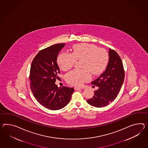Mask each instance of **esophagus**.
Segmentation results:
<instances>
[{
    "label": "esophagus",
    "mask_w": 148,
    "mask_h": 148,
    "mask_svg": "<svg viewBox=\"0 0 148 148\" xmlns=\"http://www.w3.org/2000/svg\"><path fill=\"white\" fill-rule=\"evenodd\" d=\"M74 89H75V90H79V89H81L82 88H79V87H74Z\"/></svg>",
    "instance_id": "esophagus-1"
}]
</instances>
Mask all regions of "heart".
<instances>
[{"mask_svg":"<svg viewBox=\"0 0 148 148\" xmlns=\"http://www.w3.org/2000/svg\"><path fill=\"white\" fill-rule=\"evenodd\" d=\"M72 53L62 52L58 56V65L64 71L72 68L77 60H82L84 69H75L67 73L66 80L67 83L80 86L91 79V74L98 75L104 71L108 64V54L103 48L97 47L94 44H77L73 47Z\"/></svg>","mask_w":148,"mask_h":148,"instance_id":"heart-1","label":"heart"}]
</instances>
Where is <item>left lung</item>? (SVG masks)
<instances>
[{"label":"left lung","mask_w":148,"mask_h":148,"mask_svg":"<svg viewBox=\"0 0 148 148\" xmlns=\"http://www.w3.org/2000/svg\"><path fill=\"white\" fill-rule=\"evenodd\" d=\"M125 78L123 62L114 50L109 49V61L104 72L91 83L99 87L94 91L88 104L96 108L104 107L114 101L122 87Z\"/></svg>","instance_id":"obj_1"}]
</instances>
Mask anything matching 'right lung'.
<instances>
[{"label": "right lung", "mask_w": 148, "mask_h": 148, "mask_svg": "<svg viewBox=\"0 0 148 148\" xmlns=\"http://www.w3.org/2000/svg\"><path fill=\"white\" fill-rule=\"evenodd\" d=\"M65 43L51 45L40 51L32 62L30 86L36 100L45 108L58 110L64 108L71 100L73 88H58L56 85L60 73L57 60Z\"/></svg>", "instance_id": "add662e5"}]
</instances>
